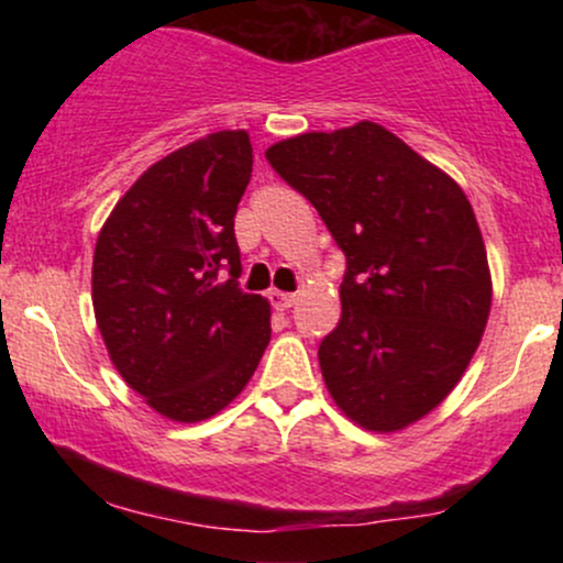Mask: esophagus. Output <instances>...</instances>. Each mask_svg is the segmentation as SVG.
Masks as SVG:
<instances>
[{
    "label": "esophagus",
    "mask_w": 563,
    "mask_h": 563,
    "mask_svg": "<svg viewBox=\"0 0 563 563\" xmlns=\"http://www.w3.org/2000/svg\"><path fill=\"white\" fill-rule=\"evenodd\" d=\"M269 301H273V307L275 309H290L296 303V294H286V290H273V294H269Z\"/></svg>",
    "instance_id": "34e87169"
}]
</instances>
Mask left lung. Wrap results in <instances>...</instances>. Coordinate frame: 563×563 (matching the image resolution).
Instances as JSON below:
<instances>
[{
  "label": "left lung",
  "instance_id": "obj_1",
  "mask_svg": "<svg viewBox=\"0 0 563 563\" xmlns=\"http://www.w3.org/2000/svg\"><path fill=\"white\" fill-rule=\"evenodd\" d=\"M264 156L346 256L341 320L318 352L328 394L376 434L421 421L463 378L493 307L466 192L373 121L296 134Z\"/></svg>",
  "mask_w": 563,
  "mask_h": 563
}]
</instances>
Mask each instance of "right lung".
I'll use <instances>...</instances> for the list:
<instances>
[{
    "label": "right lung",
    "mask_w": 563,
    "mask_h": 563,
    "mask_svg": "<svg viewBox=\"0 0 563 563\" xmlns=\"http://www.w3.org/2000/svg\"><path fill=\"white\" fill-rule=\"evenodd\" d=\"M251 166L245 129L206 134L142 172L97 235L92 307L108 357L169 421L224 410L269 344V301L235 283L232 224Z\"/></svg>",
    "instance_id": "right-lung-1"
}]
</instances>
